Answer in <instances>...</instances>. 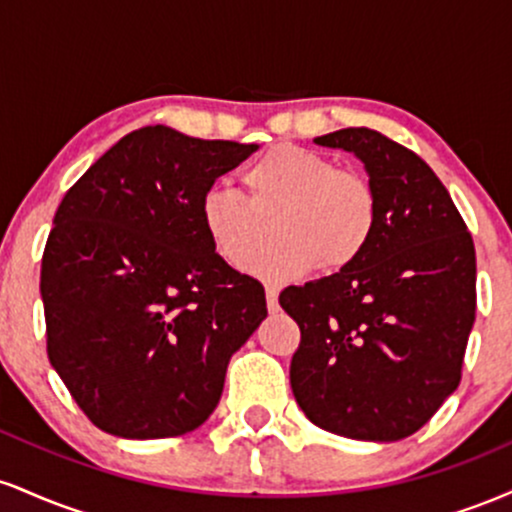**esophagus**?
<instances>
[{
	"instance_id": "34e87169",
	"label": "esophagus",
	"mask_w": 512,
	"mask_h": 512,
	"mask_svg": "<svg viewBox=\"0 0 512 512\" xmlns=\"http://www.w3.org/2000/svg\"><path fill=\"white\" fill-rule=\"evenodd\" d=\"M264 293H267L269 313H276V310H279V289H276V286H267Z\"/></svg>"
}]
</instances>
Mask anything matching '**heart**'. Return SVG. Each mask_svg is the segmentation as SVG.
Listing matches in <instances>:
<instances>
[{"instance_id":"1","label":"heart","mask_w":512,"mask_h":512,"mask_svg":"<svg viewBox=\"0 0 512 512\" xmlns=\"http://www.w3.org/2000/svg\"><path fill=\"white\" fill-rule=\"evenodd\" d=\"M248 199L209 187L199 221L211 248L231 267L245 269L276 215L282 245L250 265L267 281L301 279L320 264L325 272L354 264L378 228V195L366 175L337 168L332 158L296 144H276L243 173Z\"/></svg>"}]
</instances>
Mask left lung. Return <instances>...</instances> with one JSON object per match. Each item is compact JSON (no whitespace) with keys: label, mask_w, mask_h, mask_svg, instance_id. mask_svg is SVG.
<instances>
[{"label":"left lung","mask_w":512,"mask_h":512,"mask_svg":"<svg viewBox=\"0 0 512 512\" xmlns=\"http://www.w3.org/2000/svg\"><path fill=\"white\" fill-rule=\"evenodd\" d=\"M315 144L351 151L378 195V228L337 274L289 286L301 327L291 390L315 426L392 443L419 431L457 390L477 313V255L438 175L368 127Z\"/></svg>","instance_id":"obj_1"}]
</instances>
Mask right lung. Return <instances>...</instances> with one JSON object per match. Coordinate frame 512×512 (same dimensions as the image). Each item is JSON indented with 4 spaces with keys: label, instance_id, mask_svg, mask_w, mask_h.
Segmentation results:
<instances>
[{
    "label": "right lung",
    "instance_id": "right-lung-1",
    "mask_svg": "<svg viewBox=\"0 0 512 512\" xmlns=\"http://www.w3.org/2000/svg\"><path fill=\"white\" fill-rule=\"evenodd\" d=\"M255 149L134 129L57 207L40 269L48 356L101 431H195L267 317L260 281L228 267L199 221L204 192Z\"/></svg>",
    "mask_w": 512,
    "mask_h": 512
}]
</instances>
